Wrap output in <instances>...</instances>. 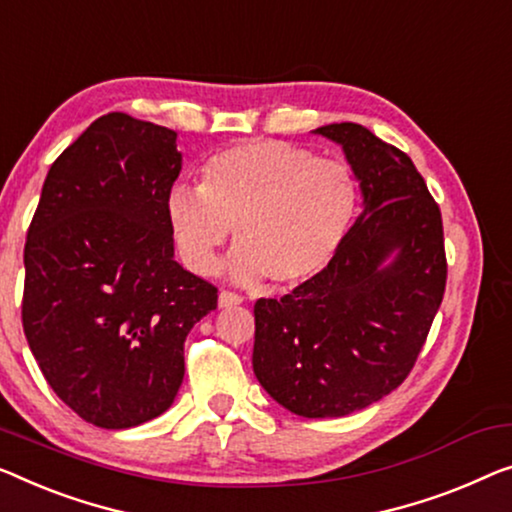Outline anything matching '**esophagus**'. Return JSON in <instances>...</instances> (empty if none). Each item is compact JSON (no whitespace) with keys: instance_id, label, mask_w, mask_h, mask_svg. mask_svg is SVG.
<instances>
[{"instance_id":"esophagus-1","label":"esophagus","mask_w":512,"mask_h":512,"mask_svg":"<svg viewBox=\"0 0 512 512\" xmlns=\"http://www.w3.org/2000/svg\"><path fill=\"white\" fill-rule=\"evenodd\" d=\"M241 303H243L241 296L234 294V292H227V289H223V292L218 294L220 308H234V305H241Z\"/></svg>"}]
</instances>
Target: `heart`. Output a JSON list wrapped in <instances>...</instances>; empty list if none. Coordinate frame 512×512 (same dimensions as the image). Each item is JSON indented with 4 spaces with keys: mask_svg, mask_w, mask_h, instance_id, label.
Masks as SVG:
<instances>
[{
    "mask_svg": "<svg viewBox=\"0 0 512 512\" xmlns=\"http://www.w3.org/2000/svg\"><path fill=\"white\" fill-rule=\"evenodd\" d=\"M167 223L183 264L211 276L234 230L230 276L296 287L317 278L347 241L358 183L342 160L278 140L243 142L202 165L200 188L174 186Z\"/></svg>",
    "mask_w": 512,
    "mask_h": 512,
    "instance_id": "1",
    "label": "heart"
}]
</instances>
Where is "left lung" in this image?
Wrapping results in <instances>:
<instances>
[{
    "label": "left lung",
    "instance_id": "obj_1",
    "mask_svg": "<svg viewBox=\"0 0 512 512\" xmlns=\"http://www.w3.org/2000/svg\"><path fill=\"white\" fill-rule=\"evenodd\" d=\"M315 133L345 151L363 213L317 278L255 303L253 370L292 414L340 418L407 379L448 266L439 204L411 158L352 121Z\"/></svg>",
    "mask_w": 512,
    "mask_h": 512
}]
</instances>
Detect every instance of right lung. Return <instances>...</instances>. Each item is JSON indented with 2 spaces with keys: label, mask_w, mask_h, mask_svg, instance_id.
<instances>
[{
  "label": "right lung",
  "mask_w": 512,
  "mask_h": 512,
  "mask_svg": "<svg viewBox=\"0 0 512 512\" xmlns=\"http://www.w3.org/2000/svg\"><path fill=\"white\" fill-rule=\"evenodd\" d=\"M177 133L110 112L61 151L25 243L22 329L57 398L126 430L170 409L218 289L174 262Z\"/></svg>",
  "instance_id": "add662e5"
}]
</instances>
